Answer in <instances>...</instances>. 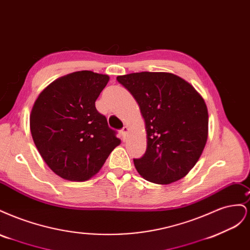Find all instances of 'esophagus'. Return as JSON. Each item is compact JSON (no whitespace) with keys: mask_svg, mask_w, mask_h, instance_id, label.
<instances>
[{"mask_svg":"<svg viewBox=\"0 0 250 250\" xmlns=\"http://www.w3.org/2000/svg\"><path fill=\"white\" fill-rule=\"evenodd\" d=\"M128 131H129V128H128L127 126H124V127H123V129L121 130V134H122L123 139H125V138H126V135H127Z\"/></svg>","mask_w":250,"mask_h":250,"instance_id":"1","label":"esophagus"}]
</instances>
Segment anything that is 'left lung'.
<instances>
[{"label":"left lung","instance_id":"left-lung-1","mask_svg":"<svg viewBox=\"0 0 250 250\" xmlns=\"http://www.w3.org/2000/svg\"><path fill=\"white\" fill-rule=\"evenodd\" d=\"M117 80L137 101L145 122L146 152L133 160L140 175L158 185L185 177L208 141V113L201 95L172 73H131Z\"/></svg>","mask_w":250,"mask_h":250}]
</instances>
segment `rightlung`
Here are the masks:
<instances>
[{"mask_svg":"<svg viewBox=\"0 0 250 250\" xmlns=\"http://www.w3.org/2000/svg\"><path fill=\"white\" fill-rule=\"evenodd\" d=\"M108 81V75L74 72L50 83L33 104V142L48 167L63 179H90L121 144L95 106Z\"/></svg>","mask_w":250,"mask_h":250,"instance_id":"1","label":"right lung"}]
</instances>
